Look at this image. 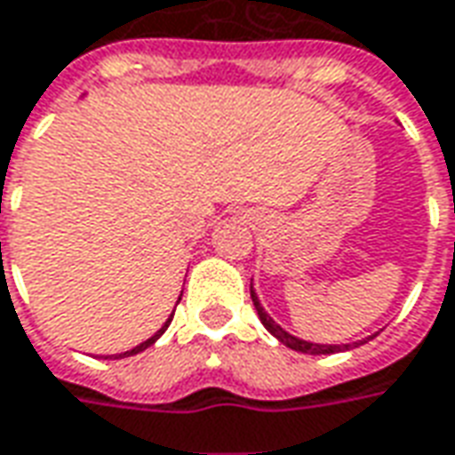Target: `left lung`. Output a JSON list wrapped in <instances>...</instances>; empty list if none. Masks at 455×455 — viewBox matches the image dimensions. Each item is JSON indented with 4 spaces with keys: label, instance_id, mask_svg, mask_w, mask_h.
<instances>
[{
    "label": "left lung",
    "instance_id": "8db88e82",
    "mask_svg": "<svg viewBox=\"0 0 455 455\" xmlns=\"http://www.w3.org/2000/svg\"><path fill=\"white\" fill-rule=\"evenodd\" d=\"M251 301L253 306H256V314H259V318H261V323L267 326V331L271 333V336H276L281 344L289 346V348H293V351H301V354H311V356H321V354H339V351H351V348H356V346L366 344V341H371L373 336H369V339H363V341H356V344H311V341H304V339H296V336H291L289 331H283L279 323L274 321V318L268 316L267 311H264V306L259 304V296H256V291H253V283H251Z\"/></svg>",
    "mask_w": 455,
    "mask_h": 455
}]
</instances>
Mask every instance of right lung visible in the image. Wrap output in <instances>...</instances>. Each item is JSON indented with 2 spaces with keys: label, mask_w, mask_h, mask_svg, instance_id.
<instances>
[{
  "label": "right lung",
  "mask_w": 455,
  "mask_h": 455,
  "mask_svg": "<svg viewBox=\"0 0 455 455\" xmlns=\"http://www.w3.org/2000/svg\"><path fill=\"white\" fill-rule=\"evenodd\" d=\"M179 301H181V296H179ZM172 318H174V314H172V316L166 318V323H164L162 329H159V331L154 333L151 339H147V341H141V344L134 346V348H129V351H124V354H114V356H107V358H126V356H134V354H141L144 348H149V346L154 344V341H156V339H159V336H162V333L166 331V329H169V323H172Z\"/></svg>",
  "instance_id": "add662e5"
}]
</instances>
